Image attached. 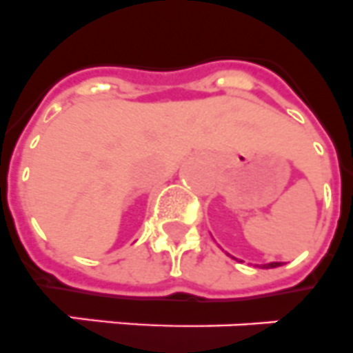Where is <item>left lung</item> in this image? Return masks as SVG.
<instances>
[{
	"label": "left lung",
	"instance_id": "1",
	"mask_svg": "<svg viewBox=\"0 0 353 353\" xmlns=\"http://www.w3.org/2000/svg\"><path fill=\"white\" fill-rule=\"evenodd\" d=\"M278 265H282L280 262H271V263H262L260 268L262 269H271V268H278Z\"/></svg>",
	"mask_w": 353,
	"mask_h": 353
}]
</instances>
